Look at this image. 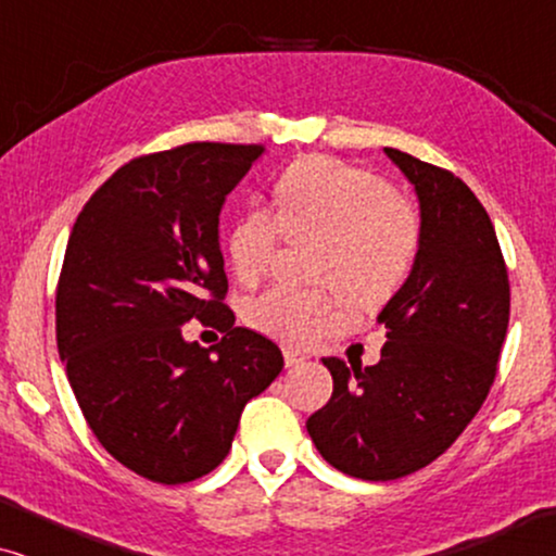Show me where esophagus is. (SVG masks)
<instances>
[{"label": "esophagus", "mask_w": 556, "mask_h": 556, "mask_svg": "<svg viewBox=\"0 0 556 556\" xmlns=\"http://www.w3.org/2000/svg\"><path fill=\"white\" fill-rule=\"evenodd\" d=\"M283 359H286V367H301L308 356L299 352V349H283Z\"/></svg>", "instance_id": "1"}]
</instances>
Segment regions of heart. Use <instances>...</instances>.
I'll list each match as a JSON object with an SVG mask.
<instances>
[{
  "instance_id": "heart-1",
  "label": "heart",
  "mask_w": 556,
  "mask_h": 556,
  "mask_svg": "<svg viewBox=\"0 0 556 556\" xmlns=\"http://www.w3.org/2000/svg\"><path fill=\"white\" fill-rule=\"evenodd\" d=\"M278 219L248 207L227 235V257L240 280L268 270L280 232L324 242L318 280L333 283L356 308L384 303L405 283L420 245V219L377 174L333 159L308 156L288 166L276 185ZM337 316L326 293L276 286L248 306V321L286 344H308Z\"/></svg>"
}]
</instances>
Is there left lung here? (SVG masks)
Masks as SVG:
<instances>
[{"instance_id": "left-lung-1", "label": "left lung", "mask_w": 556, "mask_h": 556, "mask_svg": "<svg viewBox=\"0 0 556 556\" xmlns=\"http://www.w3.org/2000/svg\"><path fill=\"white\" fill-rule=\"evenodd\" d=\"M420 204V245L379 311L387 344L371 367L326 356L333 394L306 430L324 460L362 481H394L443 455L496 377L508 276L489 212L466 181L384 149Z\"/></svg>"}]
</instances>
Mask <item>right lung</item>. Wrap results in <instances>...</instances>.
<instances>
[{
  "mask_svg": "<svg viewBox=\"0 0 556 556\" xmlns=\"http://www.w3.org/2000/svg\"><path fill=\"white\" fill-rule=\"evenodd\" d=\"M263 147L187 143L128 162L75 219L55 295L58 354L90 430L156 483L227 458L240 415L283 369L276 341L225 306L219 212ZM210 317L217 348L180 326Z\"/></svg>",
  "mask_w": 556,
  "mask_h": 556,
  "instance_id": "right-lung-1",
  "label": "right lung"
}]
</instances>
